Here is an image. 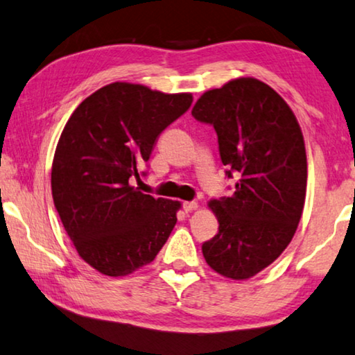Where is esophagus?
I'll return each instance as SVG.
<instances>
[{
  "label": "esophagus",
  "instance_id": "34e87169",
  "mask_svg": "<svg viewBox=\"0 0 355 355\" xmlns=\"http://www.w3.org/2000/svg\"><path fill=\"white\" fill-rule=\"evenodd\" d=\"M198 207H199V204L196 200H193V202H183V210L187 211V213L196 210V208H198Z\"/></svg>",
  "mask_w": 355,
  "mask_h": 355
}]
</instances>
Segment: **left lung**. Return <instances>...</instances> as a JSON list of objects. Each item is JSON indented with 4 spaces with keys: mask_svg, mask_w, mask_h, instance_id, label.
I'll return each mask as SVG.
<instances>
[{
    "mask_svg": "<svg viewBox=\"0 0 355 355\" xmlns=\"http://www.w3.org/2000/svg\"><path fill=\"white\" fill-rule=\"evenodd\" d=\"M191 114L215 128L226 175L237 178L230 198L208 202L219 227L202 252L223 277L248 279L277 261L299 226L308 175L302 129L286 101L252 77L208 89Z\"/></svg>",
    "mask_w": 355,
    "mask_h": 355,
    "instance_id": "8db88e82",
    "label": "left lung"
}]
</instances>
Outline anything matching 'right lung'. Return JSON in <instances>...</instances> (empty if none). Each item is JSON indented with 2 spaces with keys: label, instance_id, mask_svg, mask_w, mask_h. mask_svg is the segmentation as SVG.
<instances>
[{
  "label": "right lung",
  "instance_id": "right-lung-1",
  "mask_svg": "<svg viewBox=\"0 0 355 355\" xmlns=\"http://www.w3.org/2000/svg\"><path fill=\"white\" fill-rule=\"evenodd\" d=\"M191 103V93L115 82L82 101L61 132L53 204L78 256L107 277L147 266L175 226L180 202L155 199L131 182L159 134Z\"/></svg>",
  "mask_w": 355,
  "mask_h": 355
}]
</instances>
